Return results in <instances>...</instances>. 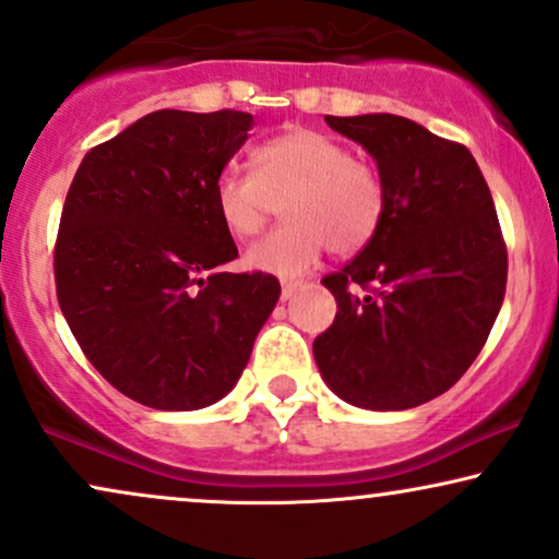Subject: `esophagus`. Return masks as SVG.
<instances>
[{
  "mask_svg": "<svg viewBox=\"0 0 559 559\" xmlns=\"http://www.w3.org/2000/svg\"><path fill=\"white\" fill-rule=\"evenodd\" d=\"M297 288H301V281H284V284H281V299H292Z\"/></svg>",
  "mask_w": 559,
  "mask_h": 559,
  "instance_id": "esophagus-1",
  "label": "esophagus"
}]
</instances>
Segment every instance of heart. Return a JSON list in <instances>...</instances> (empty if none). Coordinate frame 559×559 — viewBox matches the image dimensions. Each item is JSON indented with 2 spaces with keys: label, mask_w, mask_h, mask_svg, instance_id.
<instances>
[{
  "label": "heart",
  "mask_w": 559,
  "mask_h": 559,
  "mask_svg": "<svg viewBox=\"0 0 559 559\" xmlns=\"http://www.w3.org/2000/svg\"><path fill=\"white\" fill-rule=\"evenodd\" d=\"M252 169H224L213 181V207L234 237H254L284 198L288 224L247 250V265L273 275L309 271L331 247L354 254L372 241L385 215V185L367 160L331 134L292 127L252 151Z\"/></svg>",
  "instance_id": "heart-1"
}]
</instances>
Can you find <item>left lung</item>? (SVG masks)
I'll use <instances>...</instances> for the list:
<instances>
[{"instance_id": "obj_1", "label": "left lung", "mask_w": 559, "mask_h": 559, "mask_svg": "<svg viewBox=\"0 0 559 559\" xmlns=\"http://www.w3.org/2000/svg\"><path fill=\"white\" fill-rule=\"evenodd\" d=\"M378 160L385 215L372 241L328 273L338 305L314 338L322 378L372 412L427 403L463 378L506 299L508 247L466 145L395 114L325 117Z\"/></svg>"}]
</instances>
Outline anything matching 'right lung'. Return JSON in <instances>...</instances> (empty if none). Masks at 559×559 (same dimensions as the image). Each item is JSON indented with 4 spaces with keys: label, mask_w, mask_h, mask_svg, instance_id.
Listing matches in <instances>:
<instances>
[{
    "label": "right lung",
    "mask_w": 559,
    "mask_h": 559,
    "mask_svg": "<svg viewBox=\"0 0 559 559\" xmlns=\"http://www.w3.org/2000/svg\"><path fill=\"white\" fill-rule=\"evenodd\" d=\"M252 114L160 109L85 153L53 245L72 335L127 399L160 412L211 406L237 385L278 301L271 273H221L239 258L213 181Z\"/></svg>",
    "instance_id": "obj_1"
}]
</instances>
